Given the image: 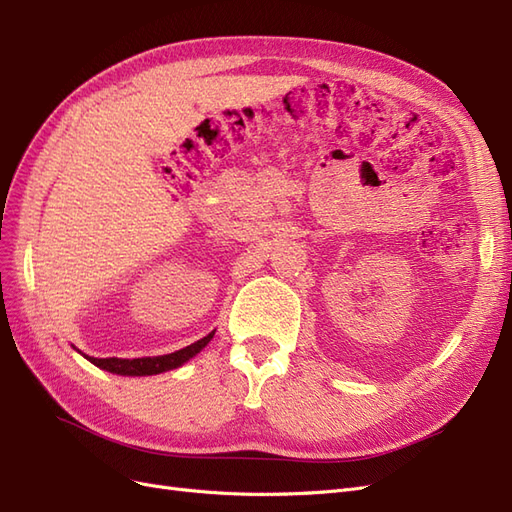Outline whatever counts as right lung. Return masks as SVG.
I'll use <instances>...</instances> for the list:
<instances>
[{"mask_svg": "<svg viewBox=\"0 0 512 512\" xmlns=\"http://www.w3.org/2000/svg\"><path fill=\"white\" fill-rule=\"evenodd\" d=\"M215 331H211L207 337L198 339V342L185 346L177 352L162 354V356H145V359H94V356H87V359L94 363L96 367H102L111 374H121V376H153V374H162V371L175 369L183 365L185 361H190L192 356H196L200 350H203L213 337Z\"/></svg>", "mask_w": 512, "mask_h": 512, "instance_id": "obj_1", "label": "right lung"}]
</instances>
